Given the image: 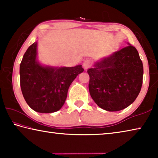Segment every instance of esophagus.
Masks as SVG:
<instances>
[{"label": "esophagus", "mask_w": 158, "mask_h": 158, "mask_svg": "<svg viewBox=\"0 0 158 158\" xmlns=\"http://www.w3.org/2000/svg\"><path fill=\"white\" fill-rule=\"evenodd\" d=\"M83 66H84V69H85L90 68V67L92 66L91 61H90V60H88V59L85 60L84 62V64H83Z\"/></svg>", "instance_id": "1"}]
</instances>
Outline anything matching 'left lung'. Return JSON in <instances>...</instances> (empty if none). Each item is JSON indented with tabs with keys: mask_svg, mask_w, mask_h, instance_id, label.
<instances>
[{
	"mask_svg": "<svg viewBox=\"0 0 158 158\" xmlns=\"http://www.w3.org/2000/svg\"><path fill=\"white\" fill-rule=\"evenodd\" d=\"M87 73L90 96L100 108L109 111L130 105L143 83L142 61L137 49L130 44L96 63Z\"/></svg>",
	"mask_w": 158,
	"mask_h": 158,
	"instance_id": "left-lung-1",
	"label": "left lung"
}]
</instances>
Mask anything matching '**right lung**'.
<instances>
[{
	"mask_svg": "<svg viewBox=\"0 0 158 158\" xmlns=\"http://www.w3.org/2000/svg\"><path fill=\"white\" fill-rule=\"evenodd\" d=\"M37 42L26 50L20 64V85L26 103L40 113H52L65 103L69 85L84 71L81 65L73 68L44 67L36 60Z\"/></svg>",
	"mask_w": 158,
	"mask_h": 158,
	"instance_id": "right-lung-1",
	"label": "right lung"
}]
</instances>
